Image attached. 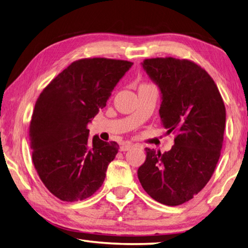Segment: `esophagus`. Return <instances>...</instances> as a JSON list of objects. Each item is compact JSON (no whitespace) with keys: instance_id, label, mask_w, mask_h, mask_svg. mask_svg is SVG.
<instances>
[{"instance_id":"esophagus-1","label":"esophagus","mask_w":248,"mask_h":248,"mask_svg":"<svg viewBox=\"0 0 248 248\" xmlns=\"http://www.w3.org/2000/svg\"><path fill=\"white\" fill-rule=\"evenodd\" d=\"M133 147V144L130 143V141H127V143H124L123 146H120V151H128Z\"/></svg>"}]
</instances>
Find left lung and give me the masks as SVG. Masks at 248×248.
Masks as SVG:
<instances>
[{
	"instance_id": "left-lung-1",
	"label": "left lung",
	"mask_w": 248,
	"mask_h": 248,
	"mask_svg": "<svg viewBox=\"0 0 248 248\" xmlns=\"http://www.w3.org/2000/svg\"><path fill=\"white\" fill-rule=\"evenodd\" d=\"M141 67L161 93L159 114L167 134H177L165 154L145 148L138 170L141 186L166 205L192 199L213 175L222 150L226 109L212 78L186 60L157 57Z\"/></svg>"
}]
</instances>
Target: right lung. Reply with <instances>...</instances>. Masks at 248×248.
Listing matches in <instances>:
<instances>
[{"instance_id": "obj_1", "label": "right lung", "mask_w": 248, "mask_h": 248, "mask_svg": "<svg viewBox=\"0 0 248 248\" xmlns=\"http://www.w3.org/2000/svg\"><path fill=\"white\" fill-rule=\"evenodd\" d=\"M133 62H73L37 99L30 124L31 159L41 181L62 202H80L101 187L118 152L115 141L89 139L87 125Z\"/></svg>"}]
</instances>
